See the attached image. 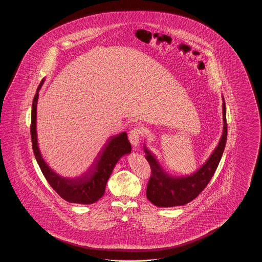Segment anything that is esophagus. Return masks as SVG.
Masks as SVG:
<instances>
[{"instance_id":"1","label":"esophagus","mask_w":262,"mask_h":262,"mask_svg":"<svg viewBox=\"0 0 262 262\" xmlns=\"http://www.w3.org/2000/svg\"><path fill=\"white\" fill-rule=\"evenodd\" d=\"M141 134H142V132H141V128H140V127H135V128H133V129L130 130V133H129L128 138H129V141L132 142V144H133V146H134L135 148L138 146V144H139V142H140Z\"/></svg>"}]
</instances>
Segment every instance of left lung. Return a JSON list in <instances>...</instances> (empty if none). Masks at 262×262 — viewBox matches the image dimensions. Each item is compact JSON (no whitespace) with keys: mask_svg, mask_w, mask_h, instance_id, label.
Segmentation results:
<instances>
[{"mask_svg":"<svg viewBox=\"0 0 262 262\" xmlns=\"http://www.w3.org/2000/svg\"><path fill=\"white\" fill-rule=\"evenodd\" d=\"M223 104V133L221 138L208 159L200 166V169L187 176L168 174L154 153L144 145L145 159L151 167V177L147 185L146 196L151 203L158 207H174L185 205L194 200L208 185L221 160L227 141L226 105Z\"/></svg>","mask_w":262,"mask_h":262,"instance_id":"left-lung-1","label":"left lung"}]
</instances>
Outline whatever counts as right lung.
Returning <instances> with one entry per match:
<instances>
[{
    "label": "right lung",
    "mask_w": 262,
    "mask_h": 262,
    "mask_svg": "<svg viewBox=\"0 0 262 262\" xmlns=\"http://www.w3.org/2000/svg\"><path fill=\"white\" fill-rule=\"evenodd\" d=\"M44 81L45 79L43 78L38 86L31 110L30 133L36 161L51 187L62 199L71 203L92 204L104 195L107 182L116 164L123 156L132 152V146L126 133L124 132L110 137L104 147H102L95 162L84 174L76 178H66L57 174L45 162L38 146L36 130L38 96Z\"/></svg>",
    "instance_id": "right-lung-1"
}]
</instances>
